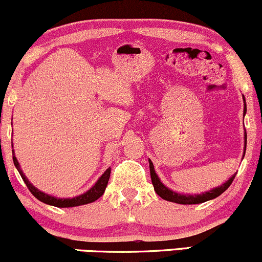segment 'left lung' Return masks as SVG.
Wrapping results in <instances>:
<instances>
[{"instance_id": "8db88e82", "label": "left lung", "mask_w": 262, "mask_h": 262, "mask_svg": "<svg viewBox=\"0 0 262 262\" xmlns=\"http://www.w3.org/2000/svg\"><path fill=\"white\" fill-rule=\"evenodd\" d=\"M243 101H244V116H245L246 102H245L244 96H243ZM244 140H245V143H244V155H243V159H244L245 150H246V132L244 135ZM149 167H150V176H151V182H152V186H154V189H155L156 193H158L159 196L162 198V200L169 201V202H175L179 204H198V203L207 202V201H210V200H214V198L221 196L225 189L229 187V186L231 185V182H233L234 177H235V175H236V172H235L229 180H228L227 182L223 183L222 186H218V187L209 189V191L203 192V193L188 194V193H179V192H175V191H172V189H170L169 187H166V186H165L164 183L160 181L159 176L156 175V172L154 170V165H152L151 160H149Z\"/></svg>"}]
</instances>
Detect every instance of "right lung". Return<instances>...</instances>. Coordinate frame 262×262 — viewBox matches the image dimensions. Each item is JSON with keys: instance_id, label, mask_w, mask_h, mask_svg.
<instances>
[{"instance_id": "right-lung-1", "label": "right lung", "mask_w": 262, "mask_h": 262, "mask_svg": "<svg viewBox=\"0 0 262 262\" xmlns=\"http://www.w3.org/2000/svg\"><path fill=\"white\" fill-rule=\"evenodd\" d=\"M12 148H13V145H12ZM12 151H13V150H12ZM13 162L16 169L18 170V172H19L20 177L23 179V181H25L27 187L29 188V191L32 192L33 196L37 198V200L40 201V202L49 204V206L59 207V208H69V207H77V206H82V204H89V203L95 202L96 200H98V198L104 193V189L107 187L108 180H110V176H111V167H108V169L102 173L100 179L97 180V182H96L95 185L89 189V191L83 192V193L80 194V196H76L73 198H58L39 191L37 187H34V186L28 181V179H27L25 173H23V171L20 170L19 164H18V160L16 159V156H14V154H13Z\"/></svg>"}]
</instances>
